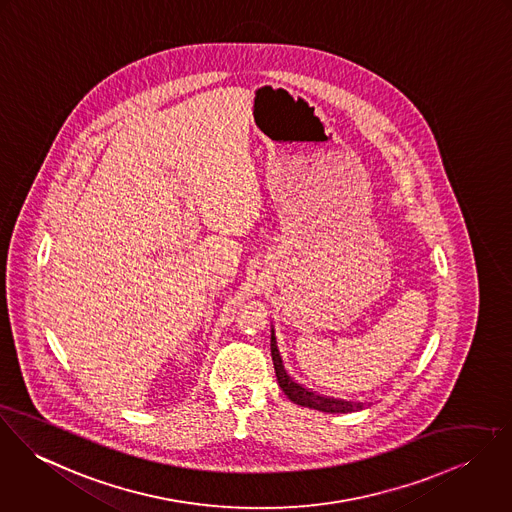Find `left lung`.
<instances>
[{
  "instance_id": "obj_1",
  "label": "left lung",
  "mask_w": 512,
  "mask_h": 512,
  "mask_svg": "<svg viewBox=\"0 0 512 512\" xmlns=\"http://www.w3.org/2000/svg\"><path fill=\"white\" fill-rule=\"evenodd\" d=\"M271 355H273V365H275V373H277V381L284 391V395L290 398L292 402L300 404V406H308L314 410H322V412H353V410H361L363 404L361 402H347V400H340V398L320 397L308 389H304L302 385L294 383L292 377L284 371L283 359L277 347V340L275 334L271 336Z\"/></svg>"
}]
</instances>
